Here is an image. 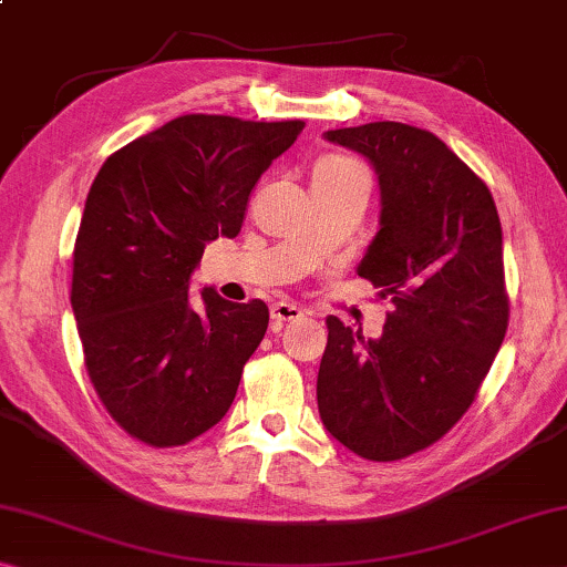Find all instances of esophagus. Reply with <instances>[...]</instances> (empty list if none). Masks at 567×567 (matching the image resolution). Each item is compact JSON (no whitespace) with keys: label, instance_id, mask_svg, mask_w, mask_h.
I'll use <instances>...</instances> for the list:
<instances>
[{"label":"esophagus","instance_id":"34e87169","mask_svg":"<svg viewBox=\"0 0 567 567\" xmlns=\"http://www.w3.org/2000/svg\"><path fill=\"white\" fill-rule=\"evenodd\" d=\"M301 317V309L296 307V303H289V301H276L271 303V319L278 321H291V319H299Z\"/></svg>","mask_w":567,"mask_h":567}]
</instances>
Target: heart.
<instances>
[{"mask_svg": "<svg viewBox=\"0 0 567 567\" xmlns=\"http://www.w3.org/2000/svg\"><path fill=\"white\" fill-rule=\"evenodd\" d=\"M344 164H350V162L339 159V156H327V159H321L317 164V169H334V167H344Z\"/></svg>", "mask_w": 567, "mask_h": 567, "instance_id": "1", "label": "heart"}]
</instances>
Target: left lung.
Listing matches in <instances>:
<instances>
[{"label":"left lung","instance_id":"left-lung-1","mask_svg":"<svg viewBox=\"0 0 567 567\" xmlns=\"http://www.w3.org/2000/svg\"><path fill=\"white\" fill-rule=\"evenodd\" d=\"M324 138L378 174L380 228L357 274L395 311L378 339L327 317L319 415L357 456L405 458L466 413L502 347L499 215L484 182L431 132L374 121Z\"/></svg>","mask_w":567,"mask_h":567}]
</instances>
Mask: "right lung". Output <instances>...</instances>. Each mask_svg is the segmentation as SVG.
<instances>
[{
	"mask_svg": "<svg viewBox=\"0 0 567 567\" xmlns=\"http://www.w3.org/2000/svg\"><path fill=\"white\" fill-rule=\"evenodd\" d=\"M303 121L189 113L134 138L95 174L73 250L85 370L116 421L150 446H182L223 421L268 329L264 301L189 284L207 243L235 238L256 187Z\"/></svg>",
	"mask_w": 567,
	"mask_h": 567,
	"instance_id": "1",
	"label": "right lung"
}]
</instances>
